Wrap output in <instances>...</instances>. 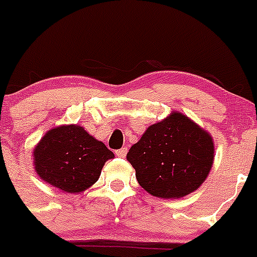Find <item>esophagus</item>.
<instances>
[{"label": "esophagus", "mask_w": 257, "mask_h": 257, "mask_svg": "<svg viewBox=\"0 0 257 257\" xmlns=\"http://www.w3.org/2000/svg\"><path fill=\"white\" fill-rule=\"evenodd\" d=\"M126 154H127V149H126V148H122V149L116 150V155L118 158H124V157H126Z\"/></svg>", "instance_id": "34e87169"}]
</instances>
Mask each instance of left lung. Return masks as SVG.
Listing matches in <instances>:
<instances>
[{
  "instance_id": "obj_1",
  "label": "left lung",
  "mask_w": 257,
  "mask_h": 257,
  "mask_svg": "<svg viewBox=\"0 0 257 257\" xmlns=\"http://www.w3.org/2000/svg\"><path fill=\"white\" fill-rule=\"evenodd\" d=\"M139 185L161 199H180L196 191L214 163L210 134L181 112L147 128L127 153Z\"/></svg>"
}]
</instances>
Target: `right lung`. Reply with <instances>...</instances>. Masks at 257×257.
I'll return each mask as SVG.
<instances>
[{
    "label": "right lung",
    "mask_w": 257,
    "mask_h": 257,
    "mask_svg": "<svg viewBox=\"0 0 257 257\" xmlns=\"http://www.w3.org/2000/svg\"><path fill=\"white\" fill-rule=\"evenodd\" d=\"M114 154L79 124H61L33 149V166L46 183L67 194L85 191L98 181Z\"/></svg>",
    "instance_id": "right-lung-1"
}]
</instances>
